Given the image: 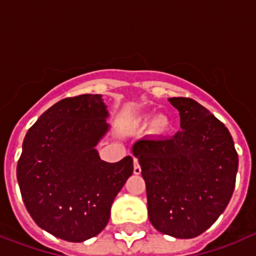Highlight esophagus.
I'll return each mask as SVG.
<instances>
[{
	"label": "esophagus",
	"instance_id": "1",
	"mask_svg": "<svg viewBox=\"0 0 256 256\" xmlns=\"http://www.w3.org/2000/svg\"><path fill=\"white\" fill-rule=\"evenodd\" d=\"M133 162H134V166H133V173L140 174V173H141V166H140V164H138V159H136V158H134V160H133Z\"/></svg>",
	"mask_w": 256,
	"mask_h": 256
}]
</instances>
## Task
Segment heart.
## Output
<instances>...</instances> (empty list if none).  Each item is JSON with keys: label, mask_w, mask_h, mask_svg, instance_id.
<instances>
[{"label": "heart", "mask_w": 256, "mask_h": 256, "mask_svg": "<svg viewBox=\"0 0 256 256\" xmlns=\"http://www.w3.org/2000/svg\"><path fill=\"white\" fill-rule=\"evenodd\" d=\"M150 120V114H144L142 116L138 118V124H148V122ZM173 130V122H172L170 118L168 115H158L150 122L148 124V132L150 134H152L154 137H165L170 130Z\"/></svg>", "instance_id": "obj_1"}]
</instances>
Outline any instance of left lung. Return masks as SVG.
I'll return each mask as SVG.
<instances>
[{"label": "left lung", "instance_id": "obj_1", "mask_svg": "<svg viewBox=\"0 0 256 256\" xmlns=\"http://www.w3.org/2000/svg\"><path fill=\"white\" fill-rule=\"evenodd\" d=\"M180 128L170 138L133 144L146 182L148 219L176 238H194L219 218L236 183L238 155L227 126L204 106L172 97Z\"/></svg>", "mask_w": 256, "mask_h": 256}]
</instances>
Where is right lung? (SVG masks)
<instances>
[{"label":"right lung","mask_w":256,"mask_h":256,"mask_svg":"<svg viewBox=\"0 0 256 256\" xmlns=\"http://www.w3.org/2000/svg\"><path fill=\"white\" fill-rule=\"evenodd\" d=\"M101 94L68 97L29 128L16 177L26 210L38 227L82 242L108 224L118 192L133 173V159H100L96 144L108 130Z\"/></svg>","instance_id":"1"}]
</instances>
